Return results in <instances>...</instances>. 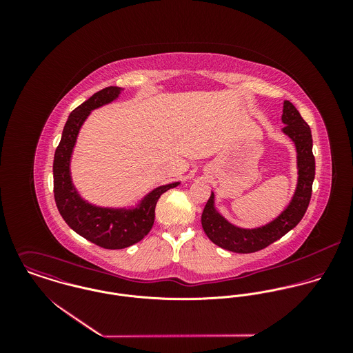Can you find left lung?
<instances>
[{"label":"left lung","instance_id":"left-lung-1","mask_svg":"<svg viewBox=\"0 0 353 353\" xmlns=\"http://www.w3.org/2000/svg\"><path fill=\"white\" fill-rule=\"evenodd\" d=\"M281 122L285 125L281 132L290 137L296 150L298 179L295 192L287 206L274 219L254 228H243L228 221L217 210L214 193L212 192L202 212V228L206 236L221 249L242 254L262 250L295 228L307 210L315 176L311 130L290 101H284Z\"/></svg>","mask_w":353,"mask_h":353}]
</instances>
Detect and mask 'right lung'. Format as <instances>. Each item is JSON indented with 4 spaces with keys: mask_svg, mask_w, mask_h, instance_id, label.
<instances>
[{
    "mask_svg": "<svg viewBox=\"0 0 353 353\" xmlns=\"http://www.w3.org/2000/svg\"><path fill=\"white\" fill-rule=\"evenodd\" d=\"M123 88L107 87L74 108L62 130L59 145L54 154V199L66 224L87 241L111 250L125 249L140 242L154 221V206L163 193L181 182L161 185L143 199L128 206H101L85 200L76 189L70 163L79 133L90 114L117 101Z\"/></svg>",
    "mask_w": 353,
    "mask_h": 353,
    "instance_id": "add662e5",
    "label": "right lung"
}]
</instances>
